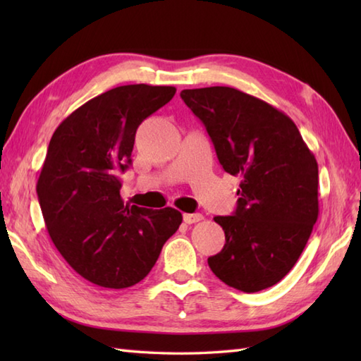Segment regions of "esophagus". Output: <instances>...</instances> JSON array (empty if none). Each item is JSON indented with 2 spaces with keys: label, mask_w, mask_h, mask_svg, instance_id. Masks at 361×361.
Returning a JSON list of instances; mask_svg holds the SVG:
<instances>
[{
  "label": "esophagus",
  "mask_w": 361,
  "mask_h": 361,
  "mask_svg": "<svg viewBox=\"0 0 361 361\" xmlns=\"http://www.w3.org/2000/svg\"><path fill=\"white\" fill-rule=\"evenodd\" d=\"M183 220H185V224L192 225V224H198V221H202L203 216H202V214H198V212H195V214H185V216H183Z\"/></svg>",
  "instance_id": "34e87169"
}]
</instances>
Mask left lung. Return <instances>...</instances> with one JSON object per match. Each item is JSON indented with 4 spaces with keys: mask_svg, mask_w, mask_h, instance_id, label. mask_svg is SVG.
<instances>
[{
    "mask_svg": "<svg viewBox=\"0 0 361 361\" xmlns=\"http://www.w3.org/2000/svg\"><path fill=\"white\" fill-rule=\"evenodd\" d=\"M225 172L240 176L233 216L214 220L225 245L208 259L226 286L255 293L278 283L318 219V164L295 122L270 104L229 87L183 90Z\"/></svg>",
    "mask_w": 361,
    "mask_h": 361,
    "instance_id": "left-lung-1",
    "label": "left lung"
}]
</instances>
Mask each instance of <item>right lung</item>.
<instances>
[{
    "mask_svg": "<svg viewBox=\"0 0 361 361\" xmlns=\"http://www.w3.org/2000/svg\"><path fill=\"white\" fill-rule=\"evenodd\" d=\"M175 91L145 83L113 88L73 111L49 141L37 183L46 229L73 270L99 287L142 281L181 225L180 211L124 204L119 194L137 127Z\"/></svg>",
    "mask_w": 361,
    "mask_h": 361,
    "instance_id": "1",
    "label": "right lung"
}]
</instances>
